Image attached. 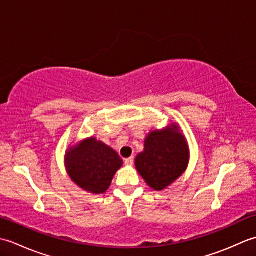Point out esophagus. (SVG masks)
<instances>
[{"label": "esophagus", "mask_w": 256, "mask_h": 256, "mask_svg": "<svg viewBox=\"0 0 256 256\" xmlns=\"http://www.w3.org/2000/svg\"><path fill=\"white\" fill-rule=\"evenodd\" d=\"M133 162H134V157L133 156L128 157V158L125 160V165H126V166H132Z\"/></svg>", "instance_id": "1"}]
</instances>
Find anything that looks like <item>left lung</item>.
I'll return each instance as SVG.
<instances>
[{"mask_svg":"<svg viewBox=\"0 0 256 256\" xmlns=\"http://www.w3.org/2000/svg\"><path fill=\"white\" fill-rule=\"evenodd\" d=\"M189 162L186 138L176 124L152 131L145 138L144 150L135 158V167L154 190H164L176 182Z\"/></svg>","mask_w":256,"mask_h":256,"instance_id":"left-lung-1","label":"left lung"}]
</instances>
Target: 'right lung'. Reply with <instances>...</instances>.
<instances>
[{"label": "right lung", "instance_id": "1", "mask_svg": "<svg viewBox=\"0 0 256 256\" xmlns=\"http://www.w3.org/2000/svg\"><path fill=\"white\" fill-rule=\"evenodd\" d=\"M123 165L110 146L96 138H86L66 152L64 166L72 180L91 194H103Z\"/></svg>", "mask_w": 256, "mask_h": 256}]
</instances>
